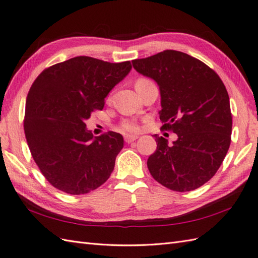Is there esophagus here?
Returning a JSON list of instances; mask_svg holds the SVG:
<instances>
[{"label": "esophagus", "instance_id": "34e87169", "mask_svg": "<svg viewBox=\"0 0 258 258\" xmlns=\"http://www.w3.org/2000/svg\"><path fill=\"white\" fill-rule=\"evenodd\" d=\"M137 140V136H135V135H125L124 136V141H125V143H132V142H134V141H136Z\"/></svg>", "mask_w": 258, "mask_h": 258}]
</instances>
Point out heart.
I'll list each match as a JSON object with an SVG mask.
<instances>
[{"mask_svg":"<svg viewBox=\"0 0 258 258\" xmlns=\"http://www.w3.org/2000/svg\"><path fill=\"white\" fill-rule=\"evenodd\" d=\"M143 80L146 79H139L136 82ZM119 128H121V131L124 132V133H136V132L140 131V125L135 119H124L121 125H119Z\"/></svg>","mask_w":258,"mask_h":258,"instance_id":"b5f03b06","label":"heart"}]
</instances>
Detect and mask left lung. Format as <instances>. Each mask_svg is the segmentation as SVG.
Segmentation results:
<instances>
[{"label":"left lung","instance_id":"8db88e82","mask_svg":"<svg viewBox=\"0 0 258 258\" xmlns=\"http://www.w3.org/2000/svg\"><path fill=\"white\" fill-rule=\"evenodd\" d=\"M137 73L160 90L161 130L178 140L155 134L157 149L147 159L155 180L178 192L201 187L215 175L231 144L230 98L218 74L199 59L177 50L132 61Z\"/></svg>","mask_w":258,"mask_h":258}]
</instances>
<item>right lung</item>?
<instances>
[{
	"label": "right lung",
	"instance_id": "add662e5",
	"mask_svg": "<svg viewBox=\"0 0 258 258\" xmlns=\"http://www.w3.org/2000/svg\"><path fill=\"white\" fill-rule=\"evenodd\" d=\"M131 69V61L79 56L36 78L26 98L24 132L36 165L58 190L85 195L111 176L123 136L110 131L93 137L85 121L103 109L106 95Z\"/></svg>",
	"mask_w": 258,
	"mask_h": 258
}]
</instances>
